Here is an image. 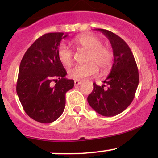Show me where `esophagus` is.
Here are the masks:
<instances>
[{
  "mask_svg": "<svg viewBox=\"0 0 158 158\" xmlns=\"http://www.w3.org/2000/svg\"><path fill=\"white\" fill-rule=\"evenodd\" d=\"M80 84H81V81H78V80L74 81V85H75L76 86H77V85H80Z\"/></svg>",
  "mask_w": 158,
  "mask_h": 158,
  "instance_id": "34e87169",
  "label": "esophagus"
}]
</instances>
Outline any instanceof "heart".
<instances>
[{
	"label": "heart",
	"instance_id": "1",
	"mask_svg": "<svg viewBox=\"0 0 158 158\" xmlns=\"http://www.w3.org/2000/svg\"><path fill=\"white\" fill-rule=\"evenodd\" d=\"M77 49L87 50L84 64L75 65L68 70L69 77L75 80H83L94 77L98 72V68L102 73L110 70L113 62L114 54L111 49L102 44L100 38L92 34H85L77 36L73 40ZM58 58L64 66H70L73 61V52L65 44H61L58 48Z\"/></svg>",
	"mask_w": 158,
	"mask_h": 158
}]
</instances>
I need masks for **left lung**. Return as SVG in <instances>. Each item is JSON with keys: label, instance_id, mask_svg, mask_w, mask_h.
<instances>
[{"label": "left lung", "instance_id": "obj_1", "mask_svg": "<svg viewBox=\"0 0 158 158\" xmlns=\"http://www.w3.org/2000/svg\"><path fill=\"white\" fill-rule=\"evenodd\" d=\"M108 38L114 52V64L109 75L99 86L94 83V89L88 102L94 110L105 117L122 113L129 106L139 84V73L135 57L126 41L114 32L97 29Z\"/></svg>", "mask_w": 158, "mask_h": 158}]
</instances>
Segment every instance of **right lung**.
Listing matches in <instances>:
<instances>
[{"label": "right lung", "mask_w": 158, "mask_h": 158, "mask_svg": "<svg viewBox=\"0 0 158 158\" xmlns=\"http://www.w3.org/2000/svg\"><path fill=\"white\" fill-rule=\"evenodd\" d=\"M68 34L50 32L39 37L23 55L19 67L16 91L30 118L50 123L59 118L65 107V94L74 86L57 55L60 41ZM52 81L56 84L52 85Z\"/></svg>", "instance_id": "right-lung-1"}]
</instances>
